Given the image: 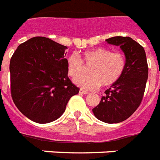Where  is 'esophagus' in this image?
Listing matches in <instances>:
<instances>
[{"label": "esophagus", "instance_id": "obj_1", "mask_svg": "<svg viewBox=\"0 0 160 160\" xmlns=\"http://www.w3.org/2000/svg\"><path fill=\"white\" fill-rule=\"evenodd\" d=\"M80 94H84V95H87V94H89V92H88V91H86V90H83V89H80Z\"/></svg>", "mask_w": 160, "mask_h": 160}]
</instances>
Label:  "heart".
<instances>
[{"mask_svg": "<svg viewBox=\"0 0 160 160\" xmlns=\"http://www.w3.org/2000/svg\"><path fill=\"white\" fill-rule=\"evenodd\" d=\"M90 66L88 77L79 78L83 72V66ZM66 71L74 82L85 90H92L100 85L109 87L115 85L124 72L126 60L120 52H112L109 49L98 47L84 51L81 60L75 54H70L65 59ZM78 78H77V77Z\"/></svg>", "mask_w": 160, "mask_h": 160, "instance_id": "1", "label": "heart"}]
</instances>
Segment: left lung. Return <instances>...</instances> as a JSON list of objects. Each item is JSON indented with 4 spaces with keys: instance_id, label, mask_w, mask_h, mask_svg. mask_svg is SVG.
<instances>
[{
    "instance_id": "8db88e82",
    "label": "left lung",
    "mask_w": 160,
    "mask_h": 160,
    "mask_svg": "<svg viewBox=\"0 0 160 160\" xmlns=\"http://www.w3.org/2000/svg\"><path fill=\"white\" fill-rule=\"evenodd\" d=\"M106 41L119 46L124 51L126 65L120 80L105 90L100 104L92 111L101 121L116 124L131 116L141 104L149 68L144 47L132 38L114 36Z\"/></svg>"
}]
</instances>
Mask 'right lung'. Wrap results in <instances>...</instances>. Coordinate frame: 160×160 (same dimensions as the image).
Instances as JSON below:
<instances>
[{
  "mask_svg": "<svg viewBox=\"0 0 160 160\" xmlns=\"http://www.w3.org/2000/svg\"><path fill=\"white\" fill-rule=\"evenodd\" d=\"M67 47L36 36L17 47L10 62L11 97L31 120L46 124L60 118L80 89L68 77Z\"/></svg>",
  "mask_w": 160,
  "mask_h": 160,
  "instance_id": "add662e5",
  "label": "right lung"
}]
</instances>
